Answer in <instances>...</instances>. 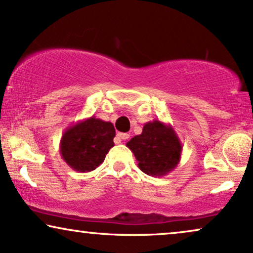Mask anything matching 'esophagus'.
Listing matches in <instances>:
<instances>
[{
	"mask_svg": "<svg viewBox=\"0 0 253 253\" xmlns=\"http://www.w3.org/2000/svg\"><path fill=\"white\" fill-rule=\"evenodd\" d=\"M130 137V134L129 133H117L116 134V138H115V142H116L117 144H120L121 142H122V140H124V139H127Z\"/></svg>",
	"mask_w": 253,
	"mask_h": 253,
	"instance_id": "obj_1",
	"label": "esophagus"
}]
</instances>
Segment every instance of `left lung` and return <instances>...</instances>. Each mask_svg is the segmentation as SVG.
<instances>
[{"mask_svg": "<svg viewBox=\"0 0 253 253\" xmlns=\"http://www.w3.org/2000/svg\"><path fill=\"white\" fill-rule=\"evenodd\" d=\"M140 170L147 175L164 176L178 166L182 144L172 126L155 120L144 124L143 131L126 143Z\"/></svg>", "mask_w": 253, "mask_h": 253, "instance_id": "8db88e82", "label": "left lung"}]
</instances>
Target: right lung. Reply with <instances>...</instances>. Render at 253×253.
Segmentation results:
<instances>
[{
  "label": "right lung",
  "mask_w": 253,
  "mask_h": 253,
  "mask_svg": "<svg viewBox=\"0 0 253 253\" xmlns=\"http://www.w3.org/2000/svg\"><path fill=\"white\" fill-rule=\"evenodd\" d=\"M115 134L113 123L95 116L79 121L62 133L59 149L61 158L77 172H91L114 146Z\"/></svg>",
  "instance_id": "1"
}]
</instances>
